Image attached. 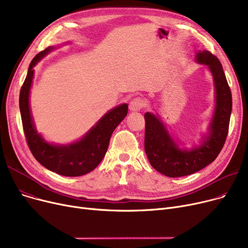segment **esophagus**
Returning <instances> with one entry per match:
<instances>
[{"label": "esophagus", "mask_w": 248, "mask_h": 248, "mask_svg": "<svg viewBox=\"0 0 248 248\" xmlns=\"http://www.w3.org/2000/svg\"><path fill=\"white\" fill-rule=\"evenodd\" d=\"M144 99L140 98V97H135L131 103H129V109H131L132 111H138V110H140L142 108V107H144Z\"/></svg>", "instance_id": "obj_1"}]
</instances>
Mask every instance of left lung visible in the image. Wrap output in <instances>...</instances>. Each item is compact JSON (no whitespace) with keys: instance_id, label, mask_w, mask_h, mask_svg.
<instances>
[{"instance_id":"obj_1","label":"left lung","mask_w":248,"mask_h":248,"mask_svg":"<svg viewBox=\"0 0 248 248\" xmlns=\"http://www.w3.org/2000/svg\"><path fill=\"white\" fill-rule=\"evenodd\" d=\"M196 60L208 65L216 90L215 113L209 135L202 145L191 151L179 149L158 117L150 112L145 114V152L155 170L170 178L191 175L211 164L222 150L228 135L232 95L222 65L207 50L199 51Z\"/></svg>"}]
</instances>
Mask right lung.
<instances>
[{"mask_svg": "<svg viewBox=\"0 0 248 248\" xmlns=\"http://www.w3.org/2000/svg\"><path fill=\"white\" fill-rule=\"evenodd\" d=\"M52 48L38 53L29 65L20 90V111L24 134L34 158L48 170L66 177L85 175L99 165L106 155L111 134L127 114V104L109 110L80 140L69 146H54L39 136L33 124L29 108V93L34 75L33 67Z\"/></svg>", "mask_w": 248, "mask_h": 248, "instance_id": "right-lung-1", "label": "right lung"}]
</instances>
